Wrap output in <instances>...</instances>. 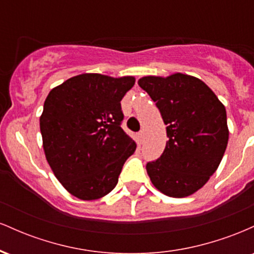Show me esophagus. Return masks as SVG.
Instances as JSON below:
<instances>
[{"label": "esophagus", "mask_w": 254, "mask_h": 254, "mask_svg": "<svg viewBox=\"0 0 254 254\" xmlns=\"http://www.w3.org/2000/svg\"><path fill=\"white\" fill-rule=\"evenodd\" d=\"M137 136H138V141H139V142H143V138H144V131H143V130L138 131V133H137Z\"/></svg>", "instance_id": "obj_1"}]
</instances>
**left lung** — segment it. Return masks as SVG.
Returning <instances> with one entry per match:
<instances>
[{"label": "left lung", "instance_id": "1", "mask_svg": "<svg viewBox=\"0 0 254 254\" xmlns=\"http://www.w3.org/2000/svg\"><path fill=\"white\" fill-rule=\"evenodd\" d=\"M167 125L164 153L147 164L159 191L170 197L190 196L217 170L228 143L226 109L199 78L178 72L138 80Z\"/></svg>", "mask_w": 254, "mask_h": 254}]
</instances>
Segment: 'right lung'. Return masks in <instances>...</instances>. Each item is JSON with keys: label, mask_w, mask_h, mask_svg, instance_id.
<instances>
[{"label": "right lung", "mask_w": 254, "mask_h": 254, "mask_svg": "<svg viewBox=\"0 0 254 254\" xmlns=\"http://www.w3.org/2000/svg\"><path fill=\"white\" fill-rule=\"evenodd\" d=\"M135 78L100 74L74 76L49 93L40 117L46 160L72 196H106L118 183L136 143L122 129L121 100Z\"/></svg>", "instance_id": "add662e5"}]
</instances>
